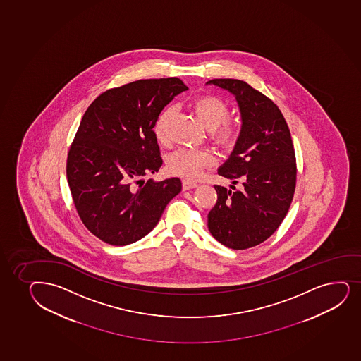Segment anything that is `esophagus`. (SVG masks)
<instances>
[{
  "label": "esophagus",
  "mask_w": 361,
  "mask_h": 361,
  "mask_svg": "<svg viewBox=\"0 0 361 361\" xmlns=\"http://www.w3.org/2000/svg\"><path fill=\"white\" fill-rule=\"evenodd\" d=\"M183 190H190V189H194V188L197 187V183L191 182V180H188V179H184L182 182Z\"/></svg>",
  "instance_id": "esophagus-1"
}]
</instances>
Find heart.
I'll return each mask as SVG.
<instances>
[{
  "label": "heart",
  "instance_id": "heart-1",
  "mask_svg": "<svg viewBox=\"0 0 361 361\" xmlns=\"http://www.w3.org/2000/svg\"><path fill=\"white\" fill-rule=\"evenodd\" d=\"M196 116L206 129L211 131V136L216 145L223 148H231L240 136V129L233 121H228L230 107L224 99L216 96H202L192 102ZM174 108L166 107L155 121L154 131L160 142L167 138V124L173 116ZM216 158L209 152L178 149L167 159V170L170 173L187 179L199 178L203 171L214 165Z\"/></svg>",
  "mask_w": 361,
  "mask_h": 361
}]
</instances>
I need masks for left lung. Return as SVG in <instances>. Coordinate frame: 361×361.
<instances>
[{"label": "left lung", "instance_id": "8db88e82", "mask_svg": "<svg viewBox=\"0 0 361 361\" xmlns=\"http://www.w3.org/2000/svg\"><path fill=\"white\" fill-rule=\"evenodd\" d=\"M207 84L231 92L240 107V136L218 174L233 184L240 179L243 185L235 191L214 185L218 199L208 213V228L228 248H252L274 235L294 197L290 130L277 104L243 80L212 79Z\"/></svg>", "mask_w": 361, "mask_h": 361}]
</instances>
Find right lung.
<instances>
[{
    "instance_id": "right-lung-1",
    "label": "right lung",
    "mask_w": 361,
    "mask_h": 361,
    "mask_svg": "<svg viewBox=\"0 0 361 361\" xmlns=\"http://www.w3.org/2000/svg\"><path fill=\"white\" fill-rule=\"evenodd\" d=\"M185 90L176 77L142 79L102 92L84 113L68 150L67 180L79 218L108 245L148 235L182 190L179 178H141L161 167L155 121Z\"/></svg>"
}]
</instances>
